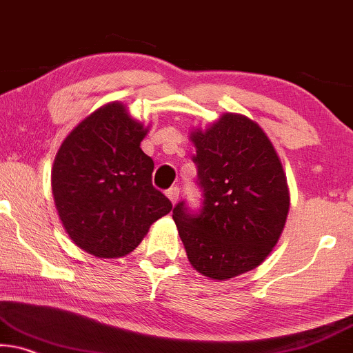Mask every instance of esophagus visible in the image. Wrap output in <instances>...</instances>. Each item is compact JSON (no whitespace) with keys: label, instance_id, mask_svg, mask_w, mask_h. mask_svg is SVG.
Segmentation results:
<instances>
[{"label":"esophagus","instance_id":"34e87169","mask_svg":"<svg viewBox=\"0 0 353 353\" xmlns=\"http://www.w3.org/2000/svg\"><path fill=\"white\" fill-rule=\"evenodd\" d=\"M179 187H171V189H168L166 190V195H168V199L169 200H171V202L172 203H176L177 202V200H179Z\"/></svg>","mask_w":353,"mask_h":353}]
</instances>
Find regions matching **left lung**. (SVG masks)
<instances>
[{"instance_id":"1","label":"left lung","mask_w":353,"mask_h":353,"mask_svg":"<svg viewBox=\"0 0 353 353\" xmlns=\"http://www.w3.org/2000/svg\"><path fill=\"white\" fill-rule=\"evenodd\" d=\"M202 208L184 200L172 218L199 274L228 280L264 262L282 234L290 194L282 163L264 130L241 114H223L190 133Z\"/></svg>"}]
</instances>
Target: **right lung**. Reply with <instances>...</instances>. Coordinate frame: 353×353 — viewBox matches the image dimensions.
Segmentation results:
<instances>
[{"mask_svg":"<svg viewBox=\"0 0 353 353\" xmlns=\"http://www.w3.org/2000/svg\"><path fill=\"white\" fill-rule=\"evenodd\" d=\"M148 128L122 102H110L65 138L52 169V192L66 233L101 259L132 252L172 203L151 182L154 163L140 148Z\"/></svg>","mask_w":353,"mask_h":353,"instance_id":"right-lung-1","label":"right lung"}]
</instances>
